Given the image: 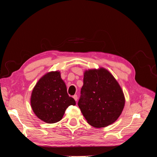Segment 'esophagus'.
<instances>
[{
	"instance_id": "obj_1",
	"label": "esophagus",
	"mask_w": 157,
	"mask_h": 157,
	"mask_svg": "<svg viewBox=\"0 0 157 157\" xmlns=\"http://www.w3.org/2000/svg\"><path fill=\"white\" fill-rule=\"evenodd\" d=\"M73 98H74V99H75V100L76 101H77L78 100V96H77V95H74Z\"/></svg>"
}]
</instances>
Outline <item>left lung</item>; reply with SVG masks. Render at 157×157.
<instances>
[{
    "instance_id": "8db88e82",
    "label": "left lung",
    "mask_w": 157,
    "mask_h": 157,
    "mask_svg": "<svg viewBox=\"0 0 157 157\" xmlns=\"http://www.w3.org/2000/svg\"><path fill=\"white\" fill-rule=\"evenodd\" d=\"M78 105L88 123L96 128L113 124L124 109L125 98L119 84L104 68L84 73Z\"/></svg>"
}]
</instances>
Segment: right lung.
Masks as SVG:
<instances>
[{
    "label": "right lung",
    "instance_id": "obj_1",
    "mask_svg": "<svg viewBox=\"0 0 157 157\" xmlns=\"http://www.w3.org/2000/svg\"><path fill=\"white\" fill-rule=\"evenodd\" d=\"M75 105V99L67 94L59 71L44 75L33 90L31 97L33 111L38 118L48 124L61 121L67 108Z\"/></svg>",
    "mask_w": 157,
    "mask_h": 157
}]
</instances>
